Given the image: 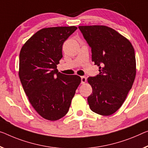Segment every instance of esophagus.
I'll use <instances>...</instances> for the list:
<instances>
[{"label": "esophagus", "instance_id": "34e87169", "mask_svg": "<svg viewBox=\"0 0 148 148\" xmlns=\"http://www.w3.org/2000/svg\"><path fill=\"white\" fill-rule=\"evenodd\" d=\"M86 81H87V77L85 76H82L81 77V83L82 84L85 83Z\"/></svg>", "mask_w": 148, "mask_h": 148}]
</instances>
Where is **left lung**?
Wrapping results in <instances>:
<instances>
[{"label": "left lung", "instance_id": "left-lung-1", "mask_svg": "<svg viewBox=\"0 0 148 148\" xmlns=\"http://www.w3.org/2000/svg\"><path fill=\"white\" fill-rule=\"evenodd\" d=\"M79 28L91 47L92 61L99 67V74L87 79L92 88L88 105L100 115H111L121 107L134 81V49L126 38L110 27L92 25Z\"/></svg>", "mask_w": 148, "mask_h": 148}]
</instances>
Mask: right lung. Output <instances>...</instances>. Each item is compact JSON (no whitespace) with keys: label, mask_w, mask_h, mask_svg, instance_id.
<instances>
[{"label":"right lung","mask_w":148,"mask_h":148,"mask_svg":"<svg viewBox=\"0 0 148 148\" xmlns=\"http://www.w3.org/2000/svg\"><path fill=\"white\" fill-rule=\"evenodd\" d=\"M77 28L50 27L40 29L22 47L19 77L29 102L44 119L55 121L67 113L81 77L57 69L63 43Z\"/></svg>","instance_id":"obj_1"}]
</instances>
